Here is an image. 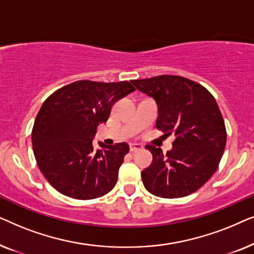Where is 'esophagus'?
Masks as SVG:
<instances>
[{"label":"esophagus","instance_id":"esophagus-1","mask_svg":"<svg viewBox=\"0 0 254 254\" xmlns=\"http://www.w3.org/2000/svg\"><path fill=\"white\" fill-rule=\"evenodd\" d=\"M142 148H143V147H142V145H141V144H138V143H130V145H129L130 151H137V150H141Z\"/></svg>","mask_w":254,"mask_h":254}]
</instances>
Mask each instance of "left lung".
Wrapping results in <instances>:
<instances>
[{
  "label": "left lung",
  "instance_id": "1",
  "mask_svg": "<svg viewBox=\"0 0 254 254\" xmlns=\"http://www.w3.org/2000/svg\"><path fill=\"white\" fill-rule=\"evenodd\" d=\"M131 83L157 103V129L176 135L166 154L145 145L152 154V163L141 173L145 190L166 199L190 195L214 175L224 152L227 130L216 100L204 86L182 76Z\"/></svg>",
  "mask_w": 254,
  "mask_h": 254
}]
</instances>
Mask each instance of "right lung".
<instances>
[{
  "label": "right lung",
  "instance_id": "add662e5",
  "mask_svg": "<svg viewBox=\"0 0 254 254\" xmlns=\"http://www.w3.org/2000/svg\"><path fill=\"white\" fill-rule=\"evenodd\" d=\"M135 91L128 81H76L45 100L32 129L39 170L58 192L91 200L116 186L118 172L129 151L126 142L96 149L97 127L109 119L113 104Z\"/></svg>",
  "mask_w": 254,
  "mask_h": 254
}]
</instances>
